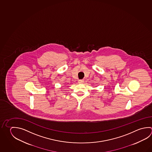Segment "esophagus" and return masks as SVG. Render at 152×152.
<instances>
[{
    "instance_id": "1",
    "label": "esophagus",
    "mask_w": 152,
    "mask_h": 152,
    "mask_svg": "<svg viewBox=\"0 0 152 152\" xmlns=\"http://www.w3.org/2000/svg\"><path fill=\"white\" fill-rule=\"evenodd\" d=\"M78 83H84V80H79V81H78Z\"/></svg>"
}]
</instances>
